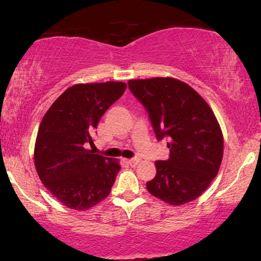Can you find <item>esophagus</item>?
<instances>
[{"instance_id":"obj_1","label":"esophagus","mask_w":261,"mask_h":261,"mask_svg":"<svg viewBox=\"0 0 261 261\" xmlns=\"http://www.w3.org/2000/svg\"><path fill=\"white\" fill-rule=\"evenodd\" d=\"M139 162H140V159L139 158H132V159H128L127 160V163L129 164V165L132 166V167H135L139 164Z\"/></svg>"}]
</instances>
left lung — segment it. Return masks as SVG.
I'll list each match as a JSON object with an SVG mask.
<instances>
[{
    "instance_id": "1",
    "label": "left lung",
    "mask_w": 261,
    "mask_h": 261,
    "mask_svg": "<svg viewBox=\"0 0 261 261\" xmlns=\"http://www.w3.org/2000/svg\"><path fill=\"white\" fill-rule=\"evenodd\" d=\"M145 107L158 141L166 140L167 160H156L149 194L173 205L194 201L219 172L223 155L220 124L206 102L184 82L151 78L128 82Z\"/></svg>"
}]
</instances>
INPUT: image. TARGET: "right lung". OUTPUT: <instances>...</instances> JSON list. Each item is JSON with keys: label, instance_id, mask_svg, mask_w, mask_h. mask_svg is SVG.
<instances>
[{"label": "right lung", "instance_id": "right-lung-1", "mask_svg": "<svg viewBox=\"0 0 261 261\" xmlns=\"http://www.w3.org/2000/svg\"><path fill=\"white\" fill-rule=\"evenodd\" d=\"M122 82L76 84L66 89L45 114L34 148V164L42 184L64 205L91 208L105 199L121 166L85 144L107 109L123 95Z\"/></svg>", "mask_w": 261, "mask_h": 261}]
</instances>
